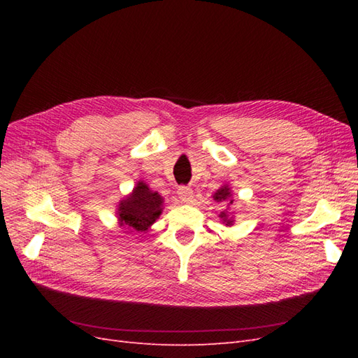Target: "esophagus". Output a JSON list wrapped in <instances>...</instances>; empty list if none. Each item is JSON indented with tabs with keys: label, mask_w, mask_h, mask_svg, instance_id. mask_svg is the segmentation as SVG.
<instances>
[{
	"label": "esophagus",
	"mask_w": 358,
	"mask_h": 358,
	"mask_svg": "<svg viewBox=\"0 0 358 358\" xmlns=\"http://www.w3.org/2000/svg\"><path fill=\"white\" fill-rule=\"evenodd\" d=\"M178 196L180 199V201L183 203H189L192 200V189L189 187H179L178 189Z\"/></svg>",
	"instance_id": "obj_1"
}]
</instances>
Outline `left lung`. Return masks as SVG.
<instances>
[{"instance_id": "left-lung-1", "label": "left lung", "mask_w": 358, "mask_h": 358, "mask_svg": "<svg viewBox=\"0 0 358 358\" xmlns=\"http://www.w3.org/2000/svg\"><path fill=\"white\" fill-rule=\"evenodd\" d=\"M213 200L216 201V203H224V204H233V199H231V189H230V187L229 185H224V187H221L218 191H216L215 194H213ZM220 218L222 220V222L225 224V225H231L233 224V216H229V213H227V210H222L221 213H220Z\"/></svg>"}]
</instances>
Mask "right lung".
<instances>
[{"instance_id":"obj_1","label":"right lung","mask_w":358,"mask_h":358,"mask_svg":"<svg viewBox=\"0 0 358 358\" xmlns=\"http://www.w3.org/2000/svg\"><path fill=\"white\" fill-rule=\"evenodd\" d=\"M162 203L164 199L140 180L133 192L119 201L116 210L117 221L129 233L146 231L162 213Z\"/></svg>"}]
</instances>
